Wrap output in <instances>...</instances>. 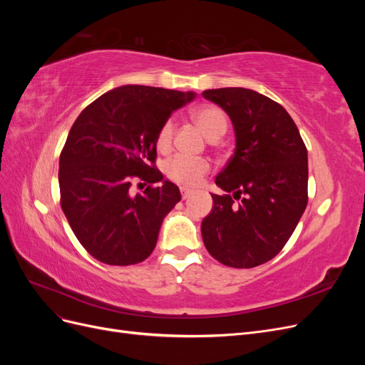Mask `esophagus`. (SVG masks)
Wrapping results in <instances>:
<instances>
[{
  "instance_id": "1",
  "label": "esophagus",
  "mask_w": 365,
  "mask_h": 365,
  "mask_svg": "<svg viewBox=\"0 0 365 365\" xmlns=\"http://www.w3.org/2000/svg\"><path fill=\"white\" fill-rule=\"evenodd\" d=\"M180 192H181L182 200H187V197H189V196L192 195V190H190V189H187V187H181Z\"/></svg>"
}]
</instances>
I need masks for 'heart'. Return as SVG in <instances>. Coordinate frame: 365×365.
Returning <instances> with one entry per match:
<instances>
[{
	"label": "heart",
	"instance_id": "b5f03b06",
	"mask_svg": "<svg viewBox=\"0 0 365 365\" xmlns=\"http://www.w3.org/2000/svg\"><path fill=\"white\" fill-rule=\"evenodd\" d=\"M193 118L208 138H219L227 130V115L222 109L215 105H202L193 111ZM175 125L172 120H165L161 125L155 145L158 150L165 152L172 146ZM210 172V163L204 158H192L185 155H175L164 165V173L176 184L197 185Z\"/></svg>",
	"mask_w": 365,
	"mask_h": 365
}]
</instances>
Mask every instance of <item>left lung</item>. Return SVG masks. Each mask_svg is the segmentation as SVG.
<instances>
[{"label": "left lung", "mask_w": 365, "mask_h": 365, "mask_svg": "<svg viewBox=\"0 0 365 365\" xmlns=\"http://www.w3.org/2000/svg\"><path fill=\"white\" fill-rule=\"evenodd\" d=\"M230 115L236 149L216 176L201 224L207 251L231 268H254L277 256L307 205V149L286 109L247 88L202 93ZM240 204L236 205L235 201Z\"/></svg>", "instance_id": "obj_1"}]
</instances>
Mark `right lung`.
I'll return each mask as SVG.
<instances>
[{
	"mask_svg": "<svg viewBox=\"0 0 365 365\" xmlns=\"http://www.w3.org/2000/svg\"><path fill=\"white\" fill-rule=\"evenodd\" d=\"M195 98L145 85L118 86L76 118L59 158L61 207L81 245L114 267L140 263L157 245L180 189L157 169V134L170 114ZM145 180V192L131 184Z\"/></svg>",
	"mask_w": 365,
	"mask_h": 365,
	"instance_id": "add662e5",
	"label": "right lung"
}]
</instances>
